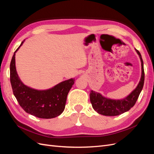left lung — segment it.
<instances>
[{
	"label": "left lung",
	"mask_w": 154,
	"mask_h": 154,
	"mask_svg": "<svg viewBox=\"0 0 154 154\" xmlns=\"http://www.w3.org/2000/svg\"><path fill=\"white\" fill-rule=\"evenodd\" d=\"M141 62V76L136 88L123 99L113 100L102 96L100 93L91 90L90 100L92 108L97 113L107 116H116L128 111L136 103V102L143 89L144 81L143 61L141 55L136 49Z\"/></svg>",
	"instance_id": "left-lung-1"
}]
</instances>
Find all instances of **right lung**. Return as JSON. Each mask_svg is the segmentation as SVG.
<instances>
[{
	"label": "right lung",
	"mask_w": 154,
	"mask_h": 154,
	"mask_svg": "<svg viewBox=\"0 0 154 154\" xmlns=\"http://www.w3.org/2000/svg\"><path fill=\"white\" fill-rule=\"evenodd\" d=\"M24 41L14 53L10 63V82L13 94L27 113L42 119L57 117L65 109L67 94L75 80L69 79L46 90H37L24 85L15 67V53Z\"/></svg>",
	"instance_id": "1"
}]
</instances>
